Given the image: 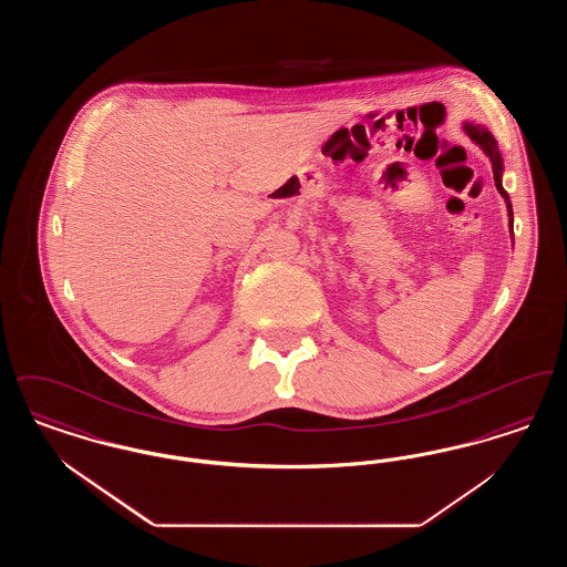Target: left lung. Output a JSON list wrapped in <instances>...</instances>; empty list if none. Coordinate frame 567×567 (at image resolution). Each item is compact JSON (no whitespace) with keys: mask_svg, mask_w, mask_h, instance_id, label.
<instances>
[{"mask_svg":"<svg viewBox=\"0 0 567 567\" xmlns=\"http://www.w3.org/2000/svg\"><path fill=\"white\" fill-rule=\"evenodd\" d=\"M465 134L470 135L483 151L486 153V157L491 159L493 165V178H495V187L504 195V199L508 202V216H511V227H513V206H511V199H508V193L502 187V155L497 151V142L493 134L483 127V125H474V123H465Z\"/></svg>","mask_w":567,"mask_h":567,"instance_id":"left-lung-1","label":"left lung"}]
</instances>
